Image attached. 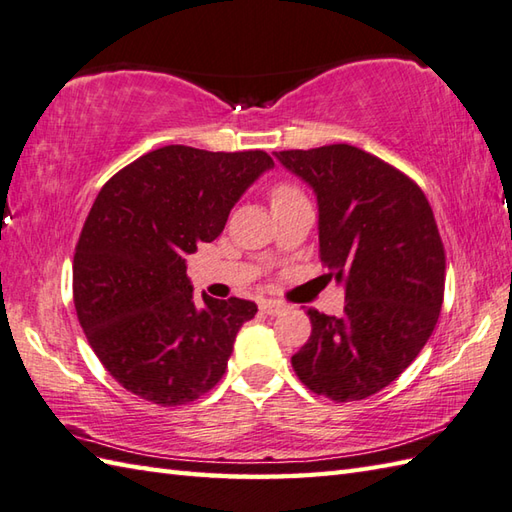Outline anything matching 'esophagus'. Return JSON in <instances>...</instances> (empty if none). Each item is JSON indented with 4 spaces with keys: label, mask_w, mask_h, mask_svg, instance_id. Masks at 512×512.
<instances>
[{
    "label": "esophagus",
    "mask_w": 512,
    "mask_h": 512,
    "mask_svg": "<svg viewBox=\"0 0 512 512\" xmlns=\"http://www.w3.org/2000/svg\"><path fill=\"white\" fill-rule=\"evenodd\" d=\"M287 307L283 305V302H278V300H263L260 302V311H265L267 316H278V314H283Z\"/></svg>",
    "instance_id": "34e87169"
}]
</instances>
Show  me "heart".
<instances>
[{
    "label": "heart",
    "mask_w": 512,
    "mask_h": 512,
    "mask_svg": "<svg viewBox=\"0 0 512 512\" xmlns=\"http://www.w3.org/2000/svg\"><path fill=\"white\" fill-rule=\"evenodd\" d=\"M289 194H298L294 187H289V185H278L274 192H271V201H276V198H283V196H289Z\"/></svg>",
    "instance_id": "heart-1"
}]
</instances>
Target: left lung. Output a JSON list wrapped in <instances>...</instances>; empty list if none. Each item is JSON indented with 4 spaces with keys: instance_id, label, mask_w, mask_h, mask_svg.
I'll return each instance as SVG.
<instances>
[{
    "instance_id": "left-lung-1",
    "label": "left lung",
    "mask_w": 512,
    "mask_h": 512,
    "mask_svg": "<svg viewBox=\"0 0 512 512\" xmlns=\"http://www.w3.org/2000/svg\"><path fill=\"white\" fill-rule=\"evenodd\" d=\"M316 194L320 260L344 316L309 309L291 367L318 395L364 400L398 378L440 318L446 258L433 210L409 176L347 143L274 152Z\"/></svg>"
}]
</instances>
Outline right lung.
Instances as JSON below:
<instances>
[{
  "instance_id": "obj_1",
  "label": "right lung",
  "mask_w": 512,
  "mask_h": 512,
  "mask_svg": "<svg viewBox=\"0 0 512 512\" xmlns=\"http://www.w3.org/2000/svg\"><path fill=\"white\" fill-rule=\"evenodd\" d=\"M271 168L263 150L165 145L103 185L79 238L72 291L90 347L123 389L176 406L223 378L236 333L258 307L207 294L196 305L185 256L223 232Z\"/></svg>"
}]
</instances>
